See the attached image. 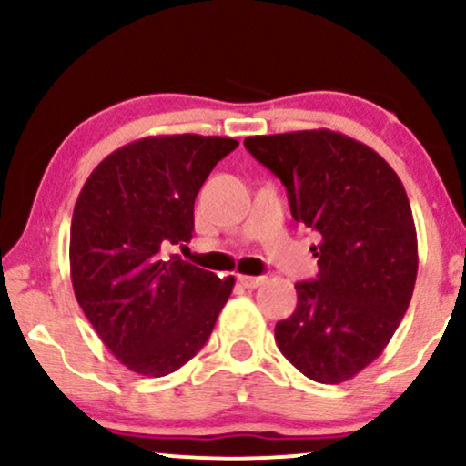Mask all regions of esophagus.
I'll use <instances>...</instances> for the list:
<instances>
[{
	"label": "esophagus",
	"mask_w": 466,
	"mask_h": 466,
	"mask_svg": "<svg viewBox=\"0 0 466 466\" xmlns=\"http://www.w3.org/2000/svg\"><path fill=\"white\" fill-rule=\"evenodd\" d=\"M237 280L243 285L245 289H256L258 285H263L265 278L263 276H245V274H238Z\"/></svg>",
	"instance_id": "34e87169"
}]
</instances>
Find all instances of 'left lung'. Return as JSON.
Masks as SVG:
<instances>
[{
  "instance_id": "8db88e82",
  "label": "left lung",
  "mask_w": 466,
  "mask_h": 466,
  "mask_svg": "<svg viewBox=\"0 0 466 466\" xmlns=\"http://www.w3.org/2000/svg\"><path fill=\"white\" fill-rule=\"evenodd\" d=\"M245 148L285 184L291 217L319 234V274L296 285L278 349L313 381H349L381 355L414 293L419 243L403 184L377 151L330 129L251 136Z\"/></svg>"
}]
</instances>
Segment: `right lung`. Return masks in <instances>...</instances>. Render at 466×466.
<instances>
[{"label":"right lung","instance_id":"1","mask_svg":"<svg viewBox=\"0 0 466 466\" xmlns=\"http://www.w3.org/2000/svg\"><path fill=\"white\" fill-rule=\"evenodd\" d=\"M232 137L148 136L92 170L69 229L74 296L116 360L144 377L175 372L203 349L234 276L166 256L188 243L195 199Z\"/></svg>","mask_w":466,"mask_h":466}]
</instances>
